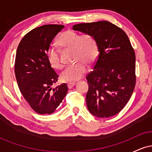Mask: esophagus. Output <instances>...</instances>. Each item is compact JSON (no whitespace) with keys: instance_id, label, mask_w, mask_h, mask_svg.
I'll use <instances>...</instances> for the list:
<instances>
[{"instance_id":"esophagus-1","label":"esophagus","mask_w":152,"mask_h":152,"mask_svg":"<svg viewBox=\"0 0 152 152\" xmlns=\"http://www.w3.org/2000/svg\"><path fill=\"white\" fill-rule=\"evenodd\" d=\"M75 84H76L75 82H69V83H68L67 85H68V87H69V88H71L75 86Z\"/></svg>"}]
</instances>
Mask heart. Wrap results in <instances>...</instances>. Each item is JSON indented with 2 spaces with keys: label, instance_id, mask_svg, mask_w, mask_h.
Instances as JSON below:
<instances>
[{
  "label": "heart",
  "instance_id": "b5f03b06",
  "mask_svg": "<svg viewBox=\"0 0 152 152\" xmlns=\"http://www.w3.org/2000/svg\"><path fill=\"white\" fill-rule=\"evenodd\" d=\"M57 43L64 49L72 50L74 61H76L61 74V78L64 81L73 82L81 78L88 69L86 64H93L98 57V45L95 38L89 34L80 35L74 31H67L60 35ZM46 55L53 69H61L64 67L58 49L50 47Z\"/></svg>",
  "mask_w": 152,
  "mask_h": 152
}]
</instances>
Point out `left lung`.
I'll return each mask as SVG.
<instances>
[{
  "mask_svg": "<svg viewBox=\"0 0 152 152\" xmlns=\"http://www.w3.org/2000/svg\"><path fill=\"white\" fill-rule=\"evenodd\" d=\"M73 30L95 38L99 54L94 71L86 76V104L94 116L109 118L119 113L136 85V56L128 36L109 21L78 23Z\"/></svg>",
  "mask_w": 152,
  "mask_h": 152,
  "instance_id": "left-lung-1",
  "label": "left lung"
}]
</instances>
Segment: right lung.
<instances>
[{"label":"right lung","instance_id":"1","mask_svg":"<svg viewBox=\"0 0 152 152\" xmlns=\"http://www.w3.org/2000/svg\"><path fill=\"white\" fill-rule=\"evenodd\" d=\"M64 28L56 24L36 28L24 36L17 48L15 74L18 88L26 102L39 114L54 112L68 92L66 83L50 88L58 76L46 55L52 40Z\"/></svg>","mask_w":152,"mask_h":152}]
</instances>
